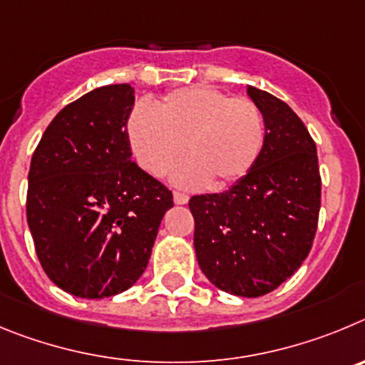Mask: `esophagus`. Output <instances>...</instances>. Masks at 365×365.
Instances as JSON below:
<instances>
[{
	"instance_id": "34e87169",
	"label": "esophagus",
	"mask_w": 365,
	"mask_h": 365,
	"mask_svg": "<svg viewBox=\"0 0 365 365\" xmlns=\"http://www.w3.org/2000/svg\"><path fill=\"white\" fill-rule=\"evenodd\" d=\"M173 200H175L176 205H185V203L189 202V196H187L185 192H175V195H173Z\"/></svg>"
}]
</instances>
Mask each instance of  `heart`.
Wrapping results in <instances>:
<instances>
[{
  "instance_id": "1",
  "label": "heart",
  "mask_w": 365,
  "mask_h": 365,
  "mask_svg": "<svg viewBox=\"0 0 365 365\" xmlns=\"http://www.w3.org/2000/svg\"><path fill=\"white\" fill-rule=\"evenodd\" d=\"M138 165L163 176L190 156L173 176L178 185L225 187L244 178L264 149V118L247 98H231L218 88H176L154 110L138 105L127 121Z\"/></svg>"
}]
</instances>
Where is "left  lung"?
<instances>
[{
	"label": "left lung",
	"instance_id": "1",
	"mask_svg": "<svg viewBox=\"0 0 365 365\" xmlns=\"http://www.w3.org/2000/svg\"><path fill=\"white\" fill-rule=\"evenodd\" d=\"M265 136L260 158L225 192L189 200L202 272L229 294L256 298L307 258L320 212L317 145L293 109L247 85Z\"/></svg>",
	"mask_w": 365,
	"mask_h": 365
}]
</instances>
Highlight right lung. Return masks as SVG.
I'll use <instances>...</instances> for the list:
<instances>
[{"mask_svg":"<svg viewBox=\"0 0 365 365\" xmlns=\"http://www.w3.org/2000/svg\"><path fill=\"white\" fill-rule=\"evenodd\" d=\"M129 83L105 85L56 114L32 154L27 222L47 277L65 293L107 298L149 264L173 192L133 162Z\"/></svg>","mask_w":365,"mask_h":365,"instance_id":"1","label":"right lung"}]
</instances>
